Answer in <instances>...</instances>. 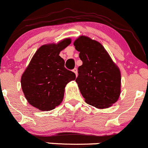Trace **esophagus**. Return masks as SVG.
I'll return each instance as SVG.
<instances>
[{
  "label": "esophagus",
  "mask_w": 148,
  "mask_h": 148,
  "mask_svg": "<svg viewBox=\"0 0 148 148\" xmlns=\"http://www.w3.org/2000/svg\"><path fill=\"white\" fill-rule=\"evenodd\" d=\"M73 73L75 74V75L76 76H77V68H75V69H73Z\"/></svg>",
  "instance_id": "1"
}]
</instances>
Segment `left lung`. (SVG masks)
<instances>
[{
    "instance_id": "8db88e82",
    "label": "left lung",
    "mask_w": 148,
    "mask_h": 148,
    "mask_svg": "<svg viewBox=\"0 0 148 148\" xmlns=\"http://www.w3.org/2000/svg\"><path fill=\"white\" fill-rule=\"evenodd\" d=\"M73 45L83 62L75 81L86 102L97 109L112 106L121 93L119 67L98 41L80 36Z\"/></svg>"
}]
</instances>
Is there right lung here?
<instances>
[{"mask_svg":"<svg viewBox=\"0 0 148 148\" xmlns=\"http://www.w3.org/2000/svg\"><path fill=\"white\" fill-rule=\"evenodd\" d=\"M71 43V38H66L57 44L41 46L21 75L25 98L38 110L47 112L59 106L66 85L75 79V75L65 68V61L59 55Z\"/></svg>","mask_w":148,"mask_h":148,"instance_id":"right-lung-1","label":"right lung"}]
</instances>
